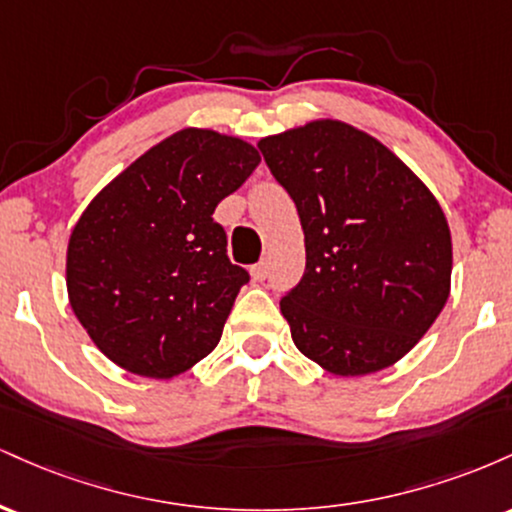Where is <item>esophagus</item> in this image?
Returning <instances> with one entry per match:
<instances>
[{
	"label": "esophagus",
	"instance_id": "esophagus-1",
	"mask_svg": "<svg viewBox=\"0 0 512 512\" xmlns=\"http://www.w3.org/2000/svg\"><path fill=\"white\" fill-rule=\"evenodd\" d=\"M267 272H269L267 260L252 264V267H250V274H252V279H255V281H264V279H267Z\"/></svg>",
	"mask_w": 512,
	"mask_h": 512
}]
</instances>
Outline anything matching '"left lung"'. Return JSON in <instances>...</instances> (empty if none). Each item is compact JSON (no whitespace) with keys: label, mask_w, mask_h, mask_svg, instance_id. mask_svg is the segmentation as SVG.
Listing matches in <instances>:
<instances>
[{"label":"left lung","mask_w":512,"mask_h":512,"mask_svg":"<svg viewBox=\"0 0 512 512\" xmlns=\"http://www.w3.org/2000/svg\"><path fill=\"white\" fill-rule=\"evenodd\" d=\"M257 146L305 233V274L281 298L293 344L344 378L397 363L450 296L452 240L438 199L346 122L313 120Z\"/></svg>","instance_id":"8db88e82"}]
</instances>
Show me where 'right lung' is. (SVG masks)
<instances>
[{
    "mask_svg": "<svg viewBox=\"0 0 512 512\" xmlns=\"http://www.w3.org/2000/svg\"><path fill=\"white\" fill-rule=\"evenodd\" d=\"M260 161L243 139L185 127L91 199L69 236L67 293L110 361L168 380L214 351L250 276L211 214Z\"/></svg>",
    "mask_w": 512,
    "mask_h": 512,
    "instance_id": "1",
    "label": "right lung"
}]
</instances>
